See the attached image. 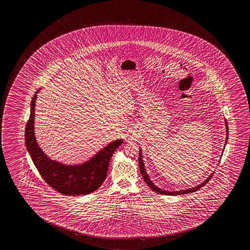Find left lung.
<instances>
[{"label":"left lung","instance_id":"1","mask_svg":"<svg viewBox=\"0 0 250 250\" xmlns=\"http://www.w3.org/2000/svg\"><path fill=\"white\" fill-rule=\"evenodd\" d=\"M225 125L226 132H227V133H226L227 137H226L225 143H227V142H228V139H229V125H228L227 120H225ZM139 170H140V172H141V174H142V176H143L144 180L146 181V183L147 184L148 187H149L152 191L158 192V193H161V194H165V195H180V194H185V193H189V192H196V191H198L199 189H201L203 186H205V185L208 182L209 180L211 179V177L213 176V172H212V173L208 177V179L205 180L202 183L198 185L196 187H193L192 188L185 189V190H180V191H172V192H169V191H166V190H162L161 188H158L157 186H155L154 183L150 180V178L148 177L147 172L146 171L145 165H144L143 159H142V151H141V148L139 149Z\"/></svg>","mask_w":250,"mask_h":250}]
</instances>
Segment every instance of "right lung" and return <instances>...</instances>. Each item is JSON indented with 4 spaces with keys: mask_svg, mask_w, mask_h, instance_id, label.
I'll return each instance as SVG.
<instances>
[{
    "mask_svg": "<svg viewBox=\"0 0 250 250\" xmlns=\"http://www.w3.org/2000/svg\"><path fill=\"white\" fill-rule=\"evenodd\" d=\"M37 90L30 104V115L25 128V144L31 160L42 179L51 188L64 195H83L94 192L105 180L111 156L123 143L117 139L108 144L90 160L83 164L64 165L51 160L37 143L35 136V106Z\"/></svg>",
    "mask_w": 250,
    "mask_h": 250,
    "instance_id": "obj_1",
    "label": "right lung"
}]
</instances>
